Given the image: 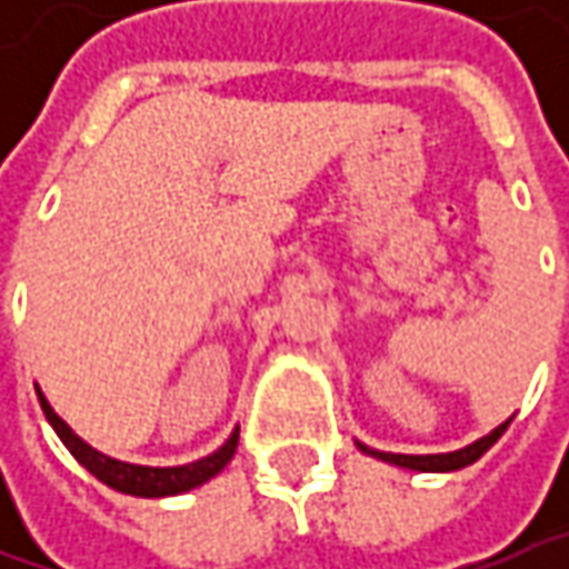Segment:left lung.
<instances>
[{"instance_id": "8db88e82", "label": "left lung", "mask_w": 569, "mask_h": 569, "mask_svg": "<svg viewBox=\"0 0 569 569\" xmlns=\"http://www.w3.org/2000/svg\"><path fill=\"white\" fill-rule=\"evenodd\" d=\"M510 427V421H503L500 427H493L488 437H481V440H475L471 447L466 449H456V452H437V456H405V452H373L370 447H363V452H373V456H380L386 462H396V466H402V469H418V471H456V469H466L471 462H478L488 449L503 437V430Z\"/></svg>"}]
</instances>
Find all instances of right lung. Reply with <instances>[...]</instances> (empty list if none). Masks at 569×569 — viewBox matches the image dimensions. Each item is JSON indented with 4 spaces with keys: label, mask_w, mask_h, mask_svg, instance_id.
Instances as JSON below:
<instances>
[{
    "label": "right lung",
    "mask_w": 569,
    "mask_h": 569,
    "mask_svg": "<svg viewBox=\"0 0 569 569\" xmlns=\"http://www.w3.org/2000/svg\"><path fill=\"white\" fill-rule=\"evenodd\" d=\"M37 396H40V408H43L47 421L53 425V430L59 433V440L69 447V452L76 456L78 462L91 471L98 481L110 485L113 491L136 493V497H167V493H183L189 491V488L206 485L208 478H214V475H218V471L224 469L230 459H233V452H237V440H240V430H233L228 443L218 449V452H211V456L199 459V462H189V466H177V469L129 466V462L110 459V456H103V452H98V449H91L88 443H81L76 433L66 427V421H62L53 408H50V402L43 399V392H40V389H37Z\"/></svg>",
    "instance_id": "add662e5"
}]
</instances>
